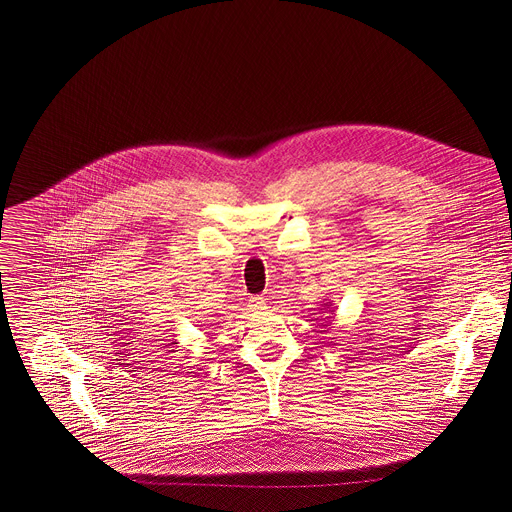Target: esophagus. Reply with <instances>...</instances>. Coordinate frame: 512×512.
<instances>
[{"mask_svg": "<svg viewBox=\"0 0 512 512\" xmlns=\"http://www.w3.org/2000/svg\"><path fill=\"white\" fill-rule=\"evenodd\" d=\"M248 307L252 308V310H262V308H266V299H264V297H260V295L250 297Z\"/></svg>", "mask_w": 512, "mask_h": 512, "instance_id": "esophagus-1", "label": "esophagus"}]
</instances>
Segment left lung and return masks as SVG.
Returning <instances> with one entry per match:
<instances>
[{"label": "left lung", "mask_w": 512, "mask_h": 512, "mask_svg": "<svg viewBox=\"0 0 512 512\" xmlns=\"http://www.w3.org/2000/svg\"><path fill=\"white\" fill-rule=\"evenodd\" d=\"M320 310H322V312H324V310H326V312H334V310H332V303H324Z\"/></svg>", "instance_id": "left-lung-1"}]
</instances>
